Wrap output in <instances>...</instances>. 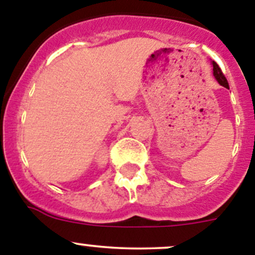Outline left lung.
<instances>
[{
	"label": "left lung",
	"instance_id": "8db88e82",
	"mask_svg": "<svg viewBox=\"0 0 255 255\" xmlns=\"http://www.w3.org/2000/svg\"><path fill=\"white\" fill-rule=\"evenodd\" d=\"M212 65H213V75H215V78L217 79L218 84H220L221 86L226 87V89H230V85H228L227 79H226V76L223 75L222 70H221V68L218 66V64L215 63V61H212Z\"/></svg>",
	"mask_w": 255,
	"mask_h": 255
}]
</instances>
